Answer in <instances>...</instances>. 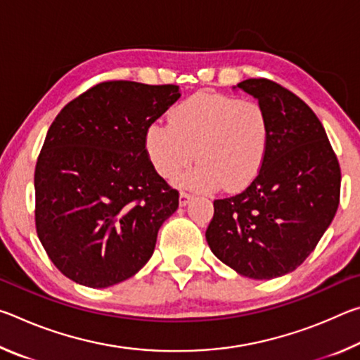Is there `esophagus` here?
Here are the masks:
<instances>
[{
	"label": "esophagus",
	"instance_id": "esophagus-1",
	"mask_svg": "<svg viewBox=\"0 0 360 360\" xmlns=\"http://www.w3.org/2000/svg\"><path fill=\"white\" fill-rule=\"evenodd\" d=\"M191 200H192V195L191 193L181 191V193H179V205L181 206H186L188 202H191Z\"/></svg>",
	"mask_w": 360,
	"mask_h": 360
}]
</instances>
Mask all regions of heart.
Segmentation results:
<instances>
[{"label":"heart","instance_id":"heart-1","mask_svg":"<svg viewBox=\"0 0 360 360\" xmlns=\"http://www.w3.org/2000/svg\"><path fill=\"white\" fill-rule=\"evenodd\" d=\"M271 125L257 101L197 94L169 111V125L154 122L146 130V152L155 172L173 179L193 157L198 165L181 182L193 191L224 186L240 191L264 165Z\"/></svg>","mask_w":360,"mask_h":360}]
</instances>
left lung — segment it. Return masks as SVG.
Returning a JSON list of instances; mask_svg holds the SVG:
<instances>
[{
  "label": "left lung",
  "mask_w": 360,
  "mask_h": 360,
  "mask_svg": "<svg viewBox=\"0 0 360 360\" xmlns=\"http://www.w3.org/2000/svg\"><path fill=\"white\" fill-rule=\"evenodd\" d=\"M236 87L266 109L270 143L251 184L214 200L206 241L240 275L271 279L302 265L330 225L340 203V163L321 120L295 94L265 77Z\"/></svg>",
  "instance_id": "1"
}]
</instances>
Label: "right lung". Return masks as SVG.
Here are the masks:
<instances>
[{
	"label": "right lung",
	"instance_id": "right-lung-1",
	"mask_svg": "<svg viewBox=\"0 0 360 360\" xmlns=\"http://www.w3.org/2000/svg\"><path fill=\"white\" fill-rule=\"evenodd\" d=\"M179 96L173 84L106 81L52 122L34 169V221L42 248L66 278L109 288L154 254L179 192L152 167L146 130Z\"/></svg>",
	"mask_w": 360,
	"mask_h": 360
}]
</instances>
